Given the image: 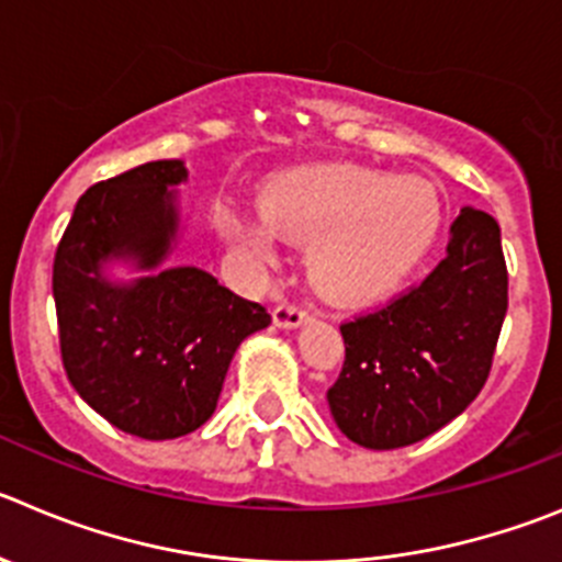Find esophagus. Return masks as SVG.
<instances>
[{
	"instance_id": "esophagus-1",
	"label": "esophagus",
	"mask_w": 562,
	"mask_h": 562,
	"mask_svg": "<svg viewBox=\"0 0 562 562\" xmlns=\"http://www.w3.org/2000/svg\"><path fill=\"white\" fill-rule=\"evenodd\" d=\"M311 318V313L305 307L293 305V302H282V305L274 307V324L280 329H296Z\"/></svg>"
}]
</instances>
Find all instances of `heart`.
<instances>
[{"mask_svg":"<svg viewBox=\"0 0 562 562\" xmlns=\"http://www.w3.org/2000/svg\"><path fill=\"white\" fill-rule=\"evenodd\" d=\"M443 218L432 182L329 166L277 177L263 210H224L222 233L257 266L280 260L282 238L305 246L322 296L369 302L400 285L427 255Z\"/></svg>","mask_w":562,"mask_h":562,"instance_id":"1","label":"heart"}]
</instances>
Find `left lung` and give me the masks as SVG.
<instances>
[{
	"label": "left lung",
	"instance_id": "obj_1",
	"mask_svg": "<svg viewBox=\"0 0 562 562\" xmlns=\"http://www.w3.org/2000/svg\"><path fill=\"white\" fill-rule=\"evenodd\" d=\"M507 313L494 216L463 207L447 257L405 296L340 324L346 360L329 413L366 449H400L458 418L487 380Z\"/></svg>",
	"mask_w": 562,
	"mask_h": 562
}]
</instances>
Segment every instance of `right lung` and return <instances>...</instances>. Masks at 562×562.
<instances>
[{
    "label": "right lung",
    "instance_id": "1",
    "mask_svg": "<svg viewBox=\"0 0 562 562\" xmlns=\"http://www.w3.org/2000/svg\"><path fill=\"white\" fill-rule=\"evenodd\" d=\"M182 160H151L77 202L52 269L68 382L122 432L169 440L218 405L238 346L271 324L196 266L166 260L180 238ZM115 265L136 271L112 277Z\"/></svg>",
    "mask_w": 562,
    "mask_h": 562
}]
</instances>
